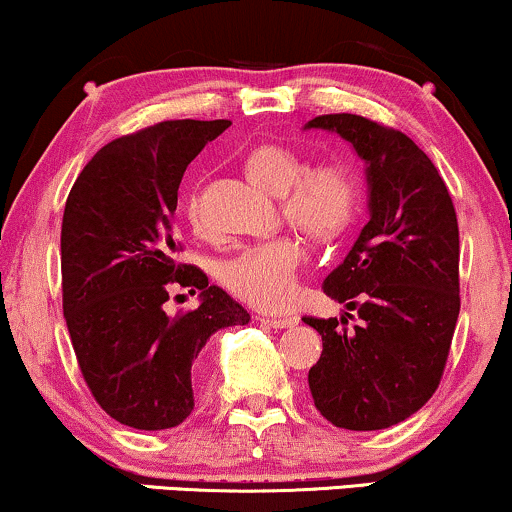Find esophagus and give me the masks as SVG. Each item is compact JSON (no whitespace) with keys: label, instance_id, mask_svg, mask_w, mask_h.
<instances>
[{"label":"esophagus","instance_id":"1","mask_svg":"<svg viewBox=\"0 0 512 512\" xmlns=\"http://www.w3.org/2000/svg\"><path fill=\"white\" fill-rule=\"evenodd\" d=\"M262 322L267 326H274V329H291V326L298 324L295 317H262Z\"/></svg>","mask_w":512,"mask_h":512}]
</instances>
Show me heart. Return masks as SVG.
I'll return each instance as SVG.
<instances>
[{"instance_id": "obj_1", "label": "heart", "mask_w": 512, "mask_h": 512, "mask_svg": "<svg viewBox=\"0 0 512 512\" xmlns=\"http://www.w3.org/2000/svg\"><path fill=\"white\" fill-rule=\"evenodd\" d=\"M245 171L257 186L281 195V212L295 229L315 240L336 238L350 226L357 209V181L346 164L307 162L286 145H260L245 159ZM188 219L202 226L197 197L188 200ZM303 248L293 236L281 233L243 248L221 267V281L243 303L260 310H283L291 305Z\"/></svg>"}]
</instances>
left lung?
Listing matches in <instances>:
<instances>
[{
    "instance_id": "8db88e82",
    "label": "left lung",
    "mask_w": 512,
    "mask_h": 512,
    "mask_svg": "<svg viewBox=\"0 0 512 512\" xmlns=\"http://www.w3.org/2000/svg\"><path fill=\"white\" fill-rule=\"evenodd\" d=\"M305 128L346 138L369 186V221L324 279L357 324L348 326L350 312L305 317L324 346L307 381L331 424L374 432L408 420L439 389L460 312L458 217L432 159L405 133L357 114L315 116Z\"/></svg>"
}]
</instances>
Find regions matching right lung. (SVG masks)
Segmentation results:
<instances>
[{"label":"right lung","instance_id":"1","mask_svg":"<svg viewBox=\"0 0 512 512\" xmlns=\"http://www.w3.org/2000/svg\"><path fill=\"white\" fill-rule=\"evenodd\" d=\"M231 121H162L121 135L85 164L61 221L64 319L85 384L116 422L145 432L178 427L205 381L214 331L250 315L207 274L176 262L178 186L186 166ZM174 285L201 305L169 318Z\"/></svg>","mask_w":512,"mask_h":512}]
</instances>
